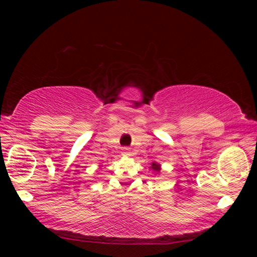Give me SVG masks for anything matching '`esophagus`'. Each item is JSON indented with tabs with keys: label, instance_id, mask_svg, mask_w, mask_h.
Returning <instances> with one entry per match:
<instances>
[{
	"label": "esophagus",
	"instance_id": "1",
	"mask_svg": "<svg viewBox=\"0 0 257 257\" xmlns=\"http://www.w3.org/2000/svg\"><path fill=\"white\" fill-rule=\"evenodd\" d=\"M122 154H123V155H131V150L128 149V148H123Z\"/></svg>",
	"mask_w": 257,
	"mask_h": 257
}]
</instances>
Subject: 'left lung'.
Listing matches in <instances>:
<instances>
[{"label":"left lung","instance_id":"8db88e82","mask_svg":"<svg viewBox=\"0 0 257 257\" xmlns=\"http://www.w3.org/2000/svg\"><path fill=\"white\" fill-rule=\"evenodd\" d=\"M150 169H151V170H153L154 173H160V170H161V165H160V164H158V163L153 162V163H151Z\"/></svg>","mask_w":257,"mask_h":257}]
</instances>
